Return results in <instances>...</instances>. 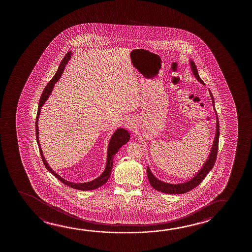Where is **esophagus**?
Returning a JSON list of instances; mask_svg holds the SVG:
<instances>
[{
    "mask_svg": "<svg viewBox=\"0 0 252 252\" xmlns=\"http://www.w3.org/2000/svg\"><path fill=\"white\" fill-rule=\"evenodd\" d=\"M126 127L129 128V129H131V128L133 127V126H132V123H131L130 121H126Z\"/></svg>",
    "mask_w": 252,
    "mask_h": 252,
    "instance_id": "esophagus-1",
    "label": "esophagus"
}]
</instances>
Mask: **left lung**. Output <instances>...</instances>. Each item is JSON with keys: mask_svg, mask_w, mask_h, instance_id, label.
<instances>
[{"mask_svg": "<svg viewBox=\"0 0 252 252\" xmlns=\"http://www.w3.org/2000/svg\"><path fill=\"white\" fill-rule=\"evenodd\" d=\"M190 64H191V69L193 70L194 76L196 77L199 82L204 84L203 81L200 79V76L198 74L195 63L193 61H191ZM209 92H210L211 97H212V100H213V106L214 107V96L211 93L210 90H209ZM214 111H215V108H214ZM215 113H216V111H215ZM216 115H217V113H216ZM216 117H217V124H216L217 126H216V134H215V138H214L213 148H212L210 155H209V158H207L205 165L202 167V169H200L196 176H194L193 179L190 180L187 183H181V184H169V183H162L161 181L155 178V176L152 175L149 167H147V176H148L149 183L152 185V187H153V189H155L156 190L160 191L162 193L180 194V193H187L190 190L193 189L203 181L204 178L206 177L211 169H213L216 158H217L218 149H219V137H220V125H219L218 115Z\"/></svg>", "mask_w": 252, "mask_h": 252, "instance_id": "left-lung-1", "label": "left lung"}]
</instances>
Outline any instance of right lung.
Here are the masks:
<instances>
[{
  "label": "right lung",
  "mask_w": 252,
  "mask_h": 252,
  "mask_svg": "<svg viewBox=\"0 0 252 252\" xmlns=\"http://www.w3.org/2000/svg\"><path fill=\"white\" fill-rule=\"evenodd\" d=\"M70 56H71V52H69L66 53V55L63 57V59L62 61L60 63L59 69L57 70L55 75L52 77V79L47 83V85L45 87V90H44L43 93H42L40 100H39V103H38V113H37V116H36V121H35L36 138H37V143H38L39 152H40V155H41L42 161L44 162L45 168L48 169L49 171L52 173L53 176L57 177V178H58L60 182H62L63 184H65L67 186L70 187V188H72V189H75L93 190L97 188H99V187L102 186L104 183H106L107 180L109 179L111 171H112V169H113V159H114V155L117 153L118 151L120 150L121 146L124 145L125 144H126V143L129 141V139H130V135H129L126 130H125L123 128H119V129L116 130V131L114 132V135L112 136L110 142H109V145H108V150H107V166H106V169L104 170V172L102 173V175L99 176L96 179L94 180L92 182H89V183H69L68 181H66V180L62 178L61 176H59L57 173L54 172V171L51 169V167L48 165L47 162L45 161V157L43 156L41 147H40L39 141H38V116H39V114H40V109H41L42 106L45 104V100L48 99L49 95L52 93L55 83L59 81L60 76L62 75L66 63H68L69 59H70Z\"/></svg>",
  "instance_id": "obj_1"
}]
</instances>
